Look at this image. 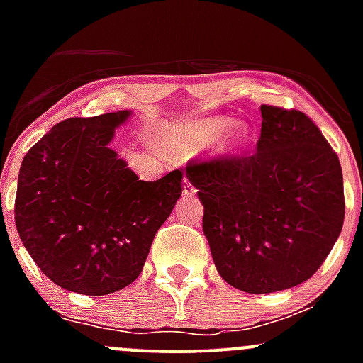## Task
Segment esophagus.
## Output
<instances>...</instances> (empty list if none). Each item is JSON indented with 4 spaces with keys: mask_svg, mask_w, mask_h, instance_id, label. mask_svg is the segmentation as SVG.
Returning a JSON list of instances; mask_svg holds the SVG:
<instances>
[{
    "mask_svg": "<svg viewBox=\"0 0 363 363\" xmlns=\"http://www.w3.org/2000/svg\"><path fill=\"white\" fill-rule=\"evenodd\" d=\"M182 193H184V195H188V196L196 195V188L191 184V181H189L188 177H184V182H182Z\"/></svg>",
    "mask_w": 363,
    "mask_h": 363,
    "instance_id": "1",
    "label": "esophagus"
}]
</instances>
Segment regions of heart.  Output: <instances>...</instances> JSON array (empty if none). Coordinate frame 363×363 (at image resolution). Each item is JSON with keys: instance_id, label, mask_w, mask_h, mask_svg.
I'll return each instance as SVG.
<instances>
[{"instance_id": "1", "label": "heart", "mask_w": 363, "mask_h": 363, "mask_svg": "<svg viewBox=\"0 0 363 363\" xmlns=\"http://www.w3.org/2000/svg\"><path fill=\"white\" fill-rule=\"evenodd\" d=\"M219 136V145L225 152H237L246 145L247 130L242 123H232L230 117L212 116L195 119L184 126V140L181 149L200 151L214 144Z\"/></svg>"}]
</instances>
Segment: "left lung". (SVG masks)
Masks as SVG:
<instances>
[{"mask_svg": "<svg viewBox=\"0 0 363 363\" xmlns=\"http://www.w3.org/2000/svg\"><path fill=\"white\" fill-rule=\"evenodd\" d=\"M256 152L186 167L203 205L219 276L247 294L309 279L344 223L342 170L320 128L298 111L262 105Z\"/></svg>", "mask_w": 363, "mask_h": 363, "instance_id": "left-lung-1", "label": "left lung"}]
</instances>
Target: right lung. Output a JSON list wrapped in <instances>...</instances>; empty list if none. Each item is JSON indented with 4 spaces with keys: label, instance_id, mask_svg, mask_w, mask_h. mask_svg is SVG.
I'll return each instance as SVG.
<instances>
[{
    "label": "right lung",
    "instance_id": "1",
    "mask_svg": "<svg viewBox=\"0 0 363 363\" xmlns=\"http://www.w3.org/2000/svg\"><path fill=\"white\" fill-rule=\"evenodd\" d=\"M130 116L61 121L21 164L17 232L40 270L68 291L108 295L133 283L181 199V170L138 181L111 147Z\"/></svg>",
    "mask_w": 363,
    "mask_h": 363
}]
</instances>
